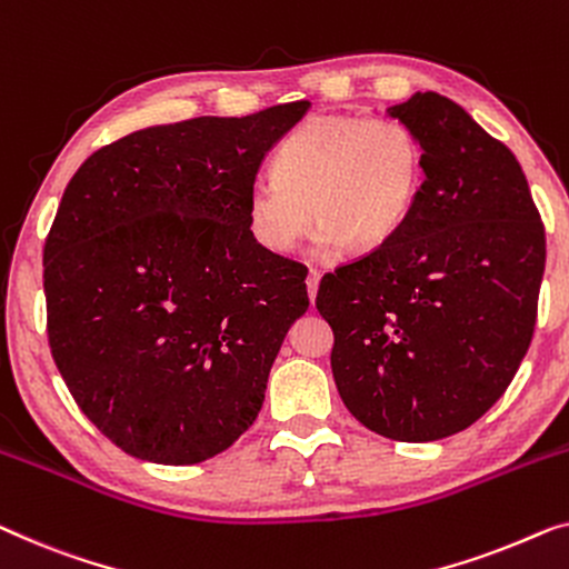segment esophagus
I'll return each instance as SVG.
<instances>
[{
	"label": "esophagus",
	"mask_w": 569,
	"mask_h": 569,
	"mask_svg": "<svg viewBox=\"0 0 569 569\" xmlns=\"http://www.w3.org/2000/svg\"><path fill=\"white\" fill-rule=\"evenodd\" d=\"M305 284H308V298H310V302H316L318 284H320V271H318V269H310V271H308V279H305Z\"/></svg>",
	"instance_id": "1"
}]
</instances>
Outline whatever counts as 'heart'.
Returning a JSON list of instances; mask_svg holds the SVG:
<instances>
[{"label": "heart", "mask_w": 569, "mask_h": 569, "mask_svg": "<svg viewBox=\"0 0 569 569\" xmlns=\"http://www.w3.org/2000/svg\"><path fill=\"white\" fill-rule=\"evenodd\" d=\"M246 200L257 241L290 253L320 223L318 249L367 251L408 223L426 177L421 138L398 118L312 114L287 136Z\"/></svg>", "instance_id": "obj_1"}]
</instances>
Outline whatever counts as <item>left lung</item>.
Returning <instances> with one entry per match:
<instances>
[{"instance_id":"left-lung-1","label":"left lung","mask_w":569,"mask_h":569,"mask_svg":"<svg viewBox=\"0 0 569 569\" xmlns=\"http://www.w3.org/2000/svg\"><path fill=\"white\" fill-rule=\"evenodd\" d=\"M423 143L408 223L320 279L343 406L395 441L465 431L508 390L529 351L545 223L521 163L462 107L418 92L387 107Z\"/></svg>"}]
</instances>
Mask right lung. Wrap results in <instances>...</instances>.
Here are the masks:
<instances>
[{
    "label": "right lung",
    "instance_id": "add662e5",
    "mask_svg": "<svg viewBox=\"0 0 569 569\" xmlns=\"http://www.w3.org/2000/svg\"><path fill=\"white\" fill-rule=\"evenodd\" d=\"M308 107L138 130L66 187L43 249L48 343L81 413L126 455L197 465L257 421L310 302L308 269L257 243L246 200Z\"/></svg>",
    "mask_w": 569,
    "mask_h": 569
}]
</instances>
